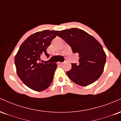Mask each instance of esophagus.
I'll return each mask as SVG.
<instances>
[{
  "label": "esophagus",
  "mask_w": 121,
  "mask_h": 121,
  "mask_svg": "<svg viewBox=\"0 0 121 121\" xmlns=\"http://www.w3.org/2000/svg\"><path fill=\"white\" fill-rule=\"evenodd\" d=\"M58 64H59V65H62V64H63V62H58Z\"/></svg>",
  "instance_id": "obj_1"
}]
</instances>
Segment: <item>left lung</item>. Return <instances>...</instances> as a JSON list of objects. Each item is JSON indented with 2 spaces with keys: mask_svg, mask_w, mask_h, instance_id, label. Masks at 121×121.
<instances>
[{
  "mask_svg": "<svg viewBox=\"0 0 121 121\" xmlns=\"http://www.w3.org/2000/svg\"><path fill=\"white\" fill-rule=\"evenodd\" d=\"M60 37L79 55V63H72L66 72L68 77L79 86H86L97 81L104 71L106 54L101 44L84 30L72 28L61 30Z\"/></svg>",
  "mask_w": 121,
  "mask_h": 121,
  "instance_id": "1",
  "label": "left lung"
}]
</instances>
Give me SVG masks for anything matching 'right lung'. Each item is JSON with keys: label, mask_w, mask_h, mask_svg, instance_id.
<instances>
[{"label": "right lung", "mask_w": 121, "mask_h": 121, "mask_svg": "<svg viewBox=\"0 0 121 121\" xmlns=\"http://www.w3.org/2000/svg\"><path fill=\"white\" fill-rule=\"evenodd\" d=\"M58 33L46 30L31 35L22 43L14 58L19 78L34 91H44L52 82L57 66L56 63L44 64L39 61L42 55L49 57L47 49Z\"/></svg>", "instance_id": "add662e5"}]
</instances>
